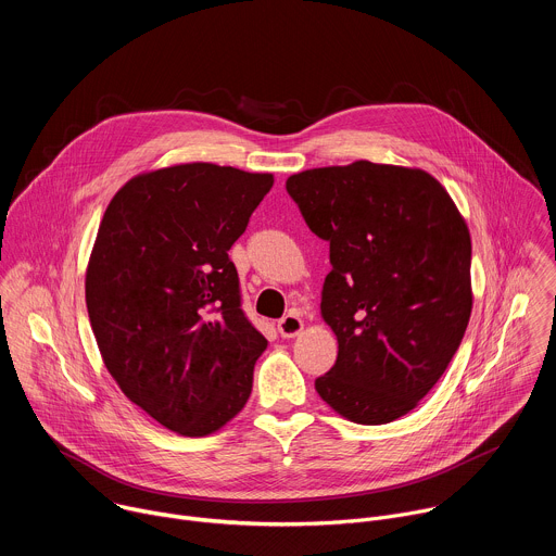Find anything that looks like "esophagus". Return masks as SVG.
<instances>
[{"label":"esophagus","instance_id":"1","mask_svg":"<svg viewBox=\"0 0 556 556\" xmlns=\"http://www.w3.org/2000/svg\"><path fill=\"white\" fill-rule=\"evenodd\" d=\"M277 330H279V334L283 339H292V337H296L303 330V321L299 319L296 314H286L283 319L277 321Z\"/></svg>","mask_w":556,"mask_h":556}]
</instances>
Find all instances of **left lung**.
<instances>
[{
	"label": "left lung",
	"instance_id": "obj_1",
	"mask_svg": "<svg viewBox=\"0 0 556 556\" xmlns=\"http://www.w3.org/2000/svg\"><path fill=\"white\" fill-rule=\"evenodd\" d=\"M288 195L330 244L321 314L339 339L321 399L358 425L412 412L440 380L470 319V235L420 169L356 161L290 176Z\"/></svg>",
	"mask_w": 556,
	"mask_h": 556
}]
</instances>
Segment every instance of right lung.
<instances>
[{
	"label": "right lung",
	"instance_id": "add662e5",
	"mask_svg": "<svg viewBox=\"0 0 556 556\" xmlns=\"http://www.w3.org/2000/svg\"><path fill=\"white\" fill-rule=\"evenodd\" d=\"M270 174L211 163L129 180L110 202L86 277L105 367L127 399L180 435L240 414L266 337L242 307L228 257Z\"/></svg>",
	"mask_w": 556,
	"mask_h": 556
}]
</instances>
